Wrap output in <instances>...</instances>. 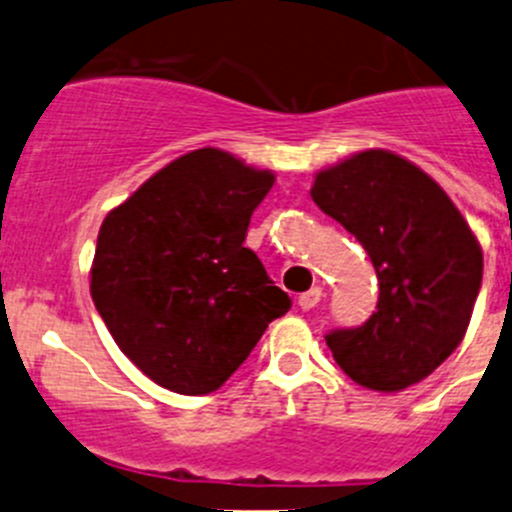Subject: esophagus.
Masks as SVG:
<instances>
[{
	"label": "esophagus",
	"instance_id": "1",
	"mask_svg": "<svg viewBox=\"0 0 512 512\" xmlns=\"http://www.w3.org/2000/svg\"><path fill=\"white\" fill-rule=\"evenodd\" d=\"M319 299H322V289L312 287V289H309V292L299 294L297 304H299V307H302V309H312V307H317Z\"/></svg>",
	"mask_w": 512,
	"mask_h": 512
}]
</instances>
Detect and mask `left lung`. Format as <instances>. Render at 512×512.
I'll return each mask as SVG.
<instances>
[{
  "label": "left lung",
  "mask_w": 512,
  "mask_h": 512,
  "mask_svg": "<svg viewBox=\"0 0 512 512\" xmlns=\"http://www.w3.org/2000/svg\"><path fill=\"white\" fill-rule=\"evenodd\" d=\"M312 200L364 245L379 277L376 312L327 334L334 361L374 391L426 379L471 322L483 280L473 230L431 175L381 148L319 170Z\"/></svg>",
  "instance_id": "obj_1"
}]
</instances>
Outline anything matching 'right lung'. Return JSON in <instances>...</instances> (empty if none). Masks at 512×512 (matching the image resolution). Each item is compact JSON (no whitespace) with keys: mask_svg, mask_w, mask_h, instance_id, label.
Here are the masks:
<instances>
[{"mask_svg":"<svg viewBox=\"0 0 512 512\" xmlns=\"http://www.w3.org/2000/svg\"><path fill=\"white\" fill-rule=\"evenodd\" d=\"M272 185V170L200 148L160 168L103 220L91 297L118 349L163 389H220L292 307L242 245Z\"/></svg>","mask_w":512,"mask_h":512,"instance_id":"add662e5","label":"right lung"}]
</instances>
